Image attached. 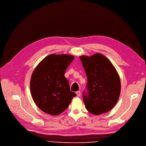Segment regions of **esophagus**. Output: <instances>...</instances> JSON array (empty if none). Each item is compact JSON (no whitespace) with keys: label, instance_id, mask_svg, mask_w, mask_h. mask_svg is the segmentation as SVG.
<instances>
[{"label":"esophagus","instance_id":"1","mask_svg":"<svg viewBox=\"0 0 146 146\" xmlns=\"http://www.w3.org/2000/svg\"><path fill=\"white\" fill-rule=\"evenodd\" d=\"M76 94H77V96H78V97H80V91H77L76 92Z\"/></svg>","mask_w":146,"mask_h":146}]
</instances>
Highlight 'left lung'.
<instances>
[{
    "mask_svg": "<svg viewBox=\"0 0 146 146\" xmlns=\"http://www.w3.org/2000/svg\"><path fill=\"white\" fill-rule=\"evenodd\" d=\"M87 77V96L83 94L86 108L98 115L111 110L120 96L121 84L119 76L111 61L104 55L80 56Z\"/></svg>",
    "mask_w": 146,
    "mask_h": 146,
    "instance_id": "1",
    "label": "left lung"
}]
</instances>
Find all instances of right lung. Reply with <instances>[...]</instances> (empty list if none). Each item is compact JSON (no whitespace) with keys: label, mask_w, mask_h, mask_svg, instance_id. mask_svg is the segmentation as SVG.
<instances>
[{"label":"right lung","mask_w":146,"mask_h":146,"mask_svg":"<svg viewBox=\"0 0 146 146\" xmlns=\"http://www.w3.org/2000/svg\"><path fill=\"white\" fill-rule=\"evenodd\" d=\"M73 55L50 54L36 66L30 80L32 98L37 107L46 113L56 116L69 107L76 96L70 90L64 74L73 60Z\"/></svg>","instance_id":"1"}]
</instances>
